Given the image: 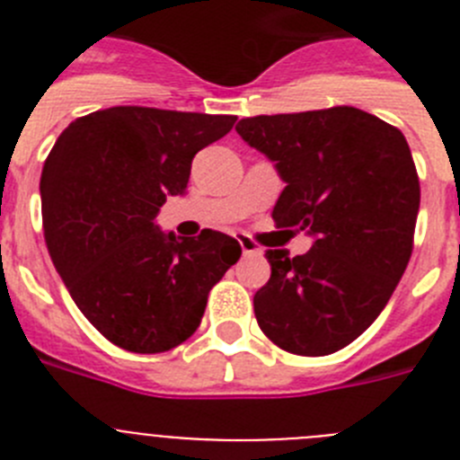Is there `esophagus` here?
I'll return each mask as SVG.
<instances>
[{
	"mask_svg": "<svg viewBox=\"0 0 460 460\" xmlns=\"http://www.w3.org/2000/svg\"><path fill=\"white\" fill-rule=\"evenodd\" d=\"M239 243H242V253L246 255V258H251V255H258L260 253V246H258V243L251 242V239L242 237V239H239Z\"/></svg>",
	"mask_w": 460,
	"mask_h": 460,
	"instance_id": "34e87169",
	"label": "esophagus"
}]
</instances>
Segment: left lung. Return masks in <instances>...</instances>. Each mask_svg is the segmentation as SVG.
<instances>
[{
    "instance_id": "8db88e82",
    "label": "left lung",
    "mask_w": 460,
    "mask_h": 460,
    "mask_svg": "<svg viewBox=\"0 0 460 460\" xmlns=\"http://www.w3.org/2000/svg\"><path fill=\"white\" fill-rule=\"evenodd\" d=\"M237 133L286 181L276 226L313 237L296 258L265 253L271 276L253 296L260 329L292 355H332L371 327L412 255L420 177L408 142L350 105L246 117Z\"/></svg>"
}]
</instances>
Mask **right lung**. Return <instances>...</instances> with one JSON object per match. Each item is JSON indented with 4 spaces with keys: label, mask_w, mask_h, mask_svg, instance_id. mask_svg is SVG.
I'll list each match as a JSON object with an SVG mask.
<instances>
[{
    "label": "right lung",
    "mask_w": 460,
    "mask_h": 460,
    "mask_svg": "<svg viewBox=\"0 0 460 460\" xmlns=\"http://www.w3.org/2000/svg\"><path fill=\"white\" fill-rule=\"evenodd\" d=\"M233 115L117 105L71 121L40 174L46 243L84 318L110 343L154 355L184 343L207 295L242 255L230 234L180 239L156 226L190 161Z\"/></svg>",
    "instance_id": "obj_1"
}]
</instances>
